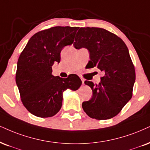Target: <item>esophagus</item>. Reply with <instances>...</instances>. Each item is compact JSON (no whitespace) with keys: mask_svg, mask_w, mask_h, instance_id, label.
Segmentation results:
<instances>
[{"mask_svg":"<svg viewBox=\"0 0 150 150\" xmlns=\"http://www.w3.org/2000/svg\"><path fill=\"white\" fill-rule=\"evenodd\" d=\"M80 78H81V81H82V83H83V84H84V82H85L84 79H83V78H82V77H80Z\"/></svg>","mask_w":150,"mask_h":150,"instance_id":"esophagus-1","label":"esophagus"}]
</instances>
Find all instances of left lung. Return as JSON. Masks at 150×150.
Here are the masks:
<instances>
[{"label": "left lung", "instance_id": "1", "mask_svg": "<svg viewBox=\"0 0 150 150\" xmlns=\"http://www.w3.org/2000/svg\"><path fill=\"white\" fill-rule=\"evenodd\" d=\"M76 49L85 47L90 52V68L97 67L104 76L95 85L85 81L92 90V97L82 103L89 117L107 120L115 117L132 99L136 72L128 48L121 38L103 28H81L75 38Z\"/></svg>", "mask_w": 150, "mask_h": 150}]
</instances>
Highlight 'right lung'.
I'll list each match as a JSON object with an SVG mask.
<instances>
[{"mask_svg": "<svg viewBox=\"0 0 150 150\" xmlns=\"http://www.w3.org/2000/svg\"><path fill=\"white\" fill-rule=\"evenodd\" d=\"M79 27L55 26L31 37L17 62L16 83L23 106L37 117H49L60 110L62 92L78 90L82 84L76 74L63 79L52 74L60 52L73 44Z\"/></svg>", "mask_w": 150, "mask_h": 150, "instance_id": "obj_1", "label": "right lung"}]
</instances>
